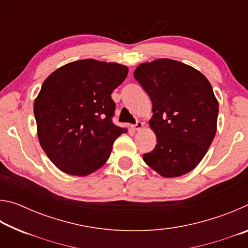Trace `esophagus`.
<instances>
[{
  "label": "esophagus",
  "mask_w": 248,
  "mask_h": 248,
  "mask_svg": "<svg viewBox=\"0 0 248 248\" xmlns=\"http://www.w3.org/2000/svg\"><path fill=\"white\" fill-rule=\"evenodd\" d=\"M142 128H143V123H141V121H138L136 124L132 125V129L134 131H139V130H141Z\"/></svg>",
  "instance_id": "esophagus-1"
}]
</instances>
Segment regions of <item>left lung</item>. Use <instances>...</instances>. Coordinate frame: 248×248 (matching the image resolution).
Segmentation results:
<instances>
[{
	"mask_svg": "<svg viewBox=\"0 0 248 248\" xmlns=\"http://www.w3.org/2000/svg\"><path fill=\"white\" fill-rule=\"evenodd\" d=\"M152 102L150 128L156 145L144 162L165 178L189 173L207 153L217 132L219 104L204 75L171 59L141 63L134 71Z\"/></svg>",
	"mask_w": 248,
	"mask_h": 248,
	"instance_id": "obj_1",
	"label": "left lung"
}]
</instances>
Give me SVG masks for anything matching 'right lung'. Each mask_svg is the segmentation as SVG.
Instances as JSON below:
<instances>
[{"mask_svg": "<svg viewBox=\"0 0 248 248\" xmlns=\"http://www.w3.org/2000/svg\"><path fill=\"white\" fill-rule=\"evenodd\" d=\"M125 65L85 59L65 64L45 79L33 103L41 148L65 174L87 176L109 158L127 129L112 124V91L128 74Z\"/></svg>", "mask_w": 248, "mask_h": 248, "instance_id": "add662e5", "label": "right lung"}]
</instances>
